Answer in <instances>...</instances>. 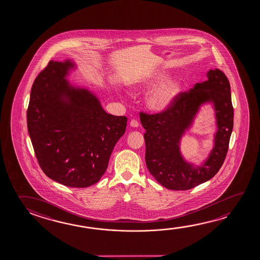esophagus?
<instances>
[{
  "instance_id": "1",
  "label": "esophagus",
  "mask_w": 260,
  "mask_h": 260,
  "mask_svg": "<svg viewBox=\"0 0 260 260\" xmlns=\"http://www.w3.org/2000/svg\"><path fill=\"white\" fill-rule=\"evenodd\" d=\"M129 125L133 127V128H138L139 127V122L136 119H132V121L129 122Z\"/></svg>"
}]
</instances>
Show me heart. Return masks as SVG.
<instances>
[{
	"instance_id": "heart-1",
	"label": "heart",
	"mask_w": 260,
	"mask_h": 260,
	"mask_svg": "<svg viewBox=\"0 0 260 260\" xmlns=\"http://www.w3.org/2000/svg\"><path fill=\"white\" fill-rule=\"evenodd\" d=\"M167 70H157L138 79L132 83V88L137 91H148L160 85L149 94L146 104L150 111L161 113L167 111L175 103L182 89V81L179 78H171ZM167 81V82L166 81Z\"/></svg>"
}]
</instances>
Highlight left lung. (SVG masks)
Masks as SVG:
<instances>
[{"label": "left lung", "mask_w": 260, "mask_h": 260, "mask_svg": "<svg viewBox=\"0 0 260 260\" xmlns=\"http://www.w3.org/2000/svg\"><path fill=\"white\" fill-rule=\"evenodd\" d=\"M207 77L189 91L179 93L167 111L153 115L140 113L146 129L147 168L158 183L171 190H187L212 179L226 156L234 118L230 81L218 69L209 70ZM205 104L213 105L217 132L209 157L195 166L183 158L180 141Z\"/></svg>", "instance_id": "1"}]
</instances>
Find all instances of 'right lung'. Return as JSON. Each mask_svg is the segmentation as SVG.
I'll use <instances>...</instances> for the list:
<instances>
[{
	"mask_svg": "<svg viewBox=\"0 0 260 260\" xmlns=\"http://www.w3.org/2000/svg\"><path fill=\"white\" fill-rule=\"evenodd\" d=\"M73 60H51L30 90L27 126L39 165L64 186L87 187L105 173L128 119L108 114L95 94L67 80Z\"/></svg>",
	"mask_w": 260,
	"mask_h": 260,
	"instance_id": "obj_1",
	"label": "right lung"
}]
</instances>
